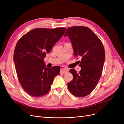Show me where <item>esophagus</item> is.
Instances as JSON below:
<instances>
[{
	"label": "esophagus",
	"instance_id": "obj_1",
	"mask_svg": "<svg viewBox=\"0 0 124 124\" xmlns=\"http://www.w3.org/2000/svg\"><path fill=\"white\" fill-rule=\"evenodd\" d=\"M69 72V70L68 69L66 68L65 67L63 66H61V74H65L67 72Z\"/></svg>",
	"mask_w": 124,
	"mask_h": 124
}]
</instances>
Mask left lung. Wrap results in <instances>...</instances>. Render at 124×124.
I'll return each mask as SVG.
<instances>
[{
  "mask_svg": "<svg viewBox=\"0 0 124 124\" xmlns=\"http://www.w3.org/2000/svg\"><path fill=\"white\" fill-rule=\"evenodd\" d=\"M65 37H69L74 56H81L77 72L71 69L73 78L68 83L70 93L78 97L91 93L96 86L102 74L105 59V52L100 40L91 29L84 26H73L67 29Z\"/></svg>",
  "mask_w": 124,
  "mask_h": 124,
  "instance_id": "left-lung-1",
  "label": "left lung"
}]
</instances>
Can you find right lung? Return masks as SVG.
Wrapping results in <instances>:
<instances>
[{"mask_svg": "<svg viewBox=\"0 0 124 124\" xmlns=\"http://www.w3.org/2000/svg\"><path fill=\"white\" fill-rule=\"evenodd\" d=\"M66 28H35L22 36L15 47L13 60L20 84L33 97L49 92L54 78L60 73L59 66L48 68L44 58L64 34Z\"/></svg>", "mask_w": 124, "mask_h": 124, "instance_id": "obj_1", "label": "right lung"}]
</instances>
